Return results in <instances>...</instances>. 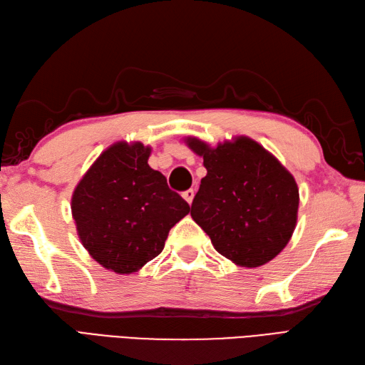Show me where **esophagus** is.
Listing matches in <instances>:
<instances>
[{
    "mask_svg": "<svg viewBox=\"0 0 365 365\" xmlns=\"http://www.w3.org/2000/svg\"><path fill=\"white\" fill-rule=\"evenodd\" d=\"M182 197H184V200L187 201L189 204H192V201H193V197H195V190H193V189H189V190L182 192Z\"/></svg>",
    "mask_w": 365,
    "mask_h": 365,
    "instance_id": "obj_1",
    "label": "esophagus"
}]
</instances>
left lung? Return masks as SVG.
<instances>
[{"label": "left lung", "mask_w": 365, "mask_h": 365, "mask_svg": "<svg viewBox=\"0 0 365 365\" xmlns=\"http://www.w3.org/2000/svg\"><path fill=\"white\" fill-rule=\"evenodd\" d=\"M185 142L202 156L207 170L192 202L195 223L235 264L257 268L272 260L297 223L294 178L251 138L238 136L217 147L198 138Z\"/></svg>", "instance_id": "obj_1"}]
</instances>
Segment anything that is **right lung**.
I'll list each match as a JSON object with an SVG mask.
<instances>
[{
	"instance_id": "obj_1",
	"label": "right lung",
	"mask_w": 365,
	"mask_h": 365,
	"mask_svg": "<svg viewBox=\"0 0 365 365\" xmlns=\"http://www.w3.org/2000/svg\"><path fill=\"white\" fill-rule=\"evenodd\" d=\"M152 148L115 142L77 184L71 210L85 250L103 268L131 274L164 250L170 229L190 207L148 165Z\"/></svg>"
}]
</instances>
